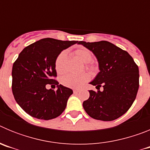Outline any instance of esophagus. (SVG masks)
Here are the masks:
<instances>
[{
	"instance_id": "esophagus-1",
	"label": "esophagus",
	"mask_w": 150,
	"mask_h": 150,
	"mask_svg": "<svg viewBox=\"0 0 150 150\" xmlns=\"http://www.w3.org/2000/svg\"><path fill=\"white\" fill-rule=\"evenodd\" d=\"M79 91H80V90L79 89H74V93H75V94L79 93Z\"/></svg>"
}]
</instances>
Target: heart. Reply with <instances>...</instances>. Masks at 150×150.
Listing matches in <instances>:
<instances>
[{
  "instance_id": "1",
  "label": "heart",
  "mask_w": 150,
  "mask_h": 150,
  "mask_svg": "<svg viewBox=\"0 0 150 150\" xmlns=\"http://www.w3.org/2000/svg\"><path fill=\"white\" fill-rule=\"evenodd\" d=\"M74 55L77 59L82 61L83 63H86V67L91 71H95L97 67L93 64H89L92 59V54L86 48H79L74 51ZM67 54L65 51H63L59 54L55 62V70L59 74H63L66 71L67 65ZM89 74L87 73H83L81 74H66L61 78V82L66 87L69 88H79L85 83H86L89 79Z\"/></svg>"
}]
</instances>
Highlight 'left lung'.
<instances>
[{
  "instance_id": "8db88e82",
  "label": "left lung",
  "mask_w": 150,
  "mask_h": 150,
  "mask_svg": "<svg viewBox=\"0 0 150 150\" xmlns=\"http://www.w3.org/2000/svg\"><path fill=\"white\" fill-rule=\"evenodd\" d=\"M93 52L98 59L100 72L90 84L98 91L90 90L83 106L87 114L95 120L112 121L129 110L139 88L138 66L126 51L102 40L86 43L79 41ZM102 85L104 90L100 91Z\"/></svg>"
}]
</instances>
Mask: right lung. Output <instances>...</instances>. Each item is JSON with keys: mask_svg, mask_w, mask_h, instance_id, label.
<instances>
[{"mask_svg": "<svg viewBox=\"0 0 150 150\" xmlns=\"http://www.w3.org/2000/svg\"><path fill=\"white\" fill-rule=\"evenodd\" d=\"M78 41L44 38L26 46L13 63L12 91L17 104L25 112L39 120L55 119L65 110L71 88L54 78L57 76L55 62L64 50ZM46 84L58 89L47 90Z\"/></svg>", "mask_w": 150, "mask_h": 150, "instance_id": "add662e5", "label": "right lung"}]
</instances>
